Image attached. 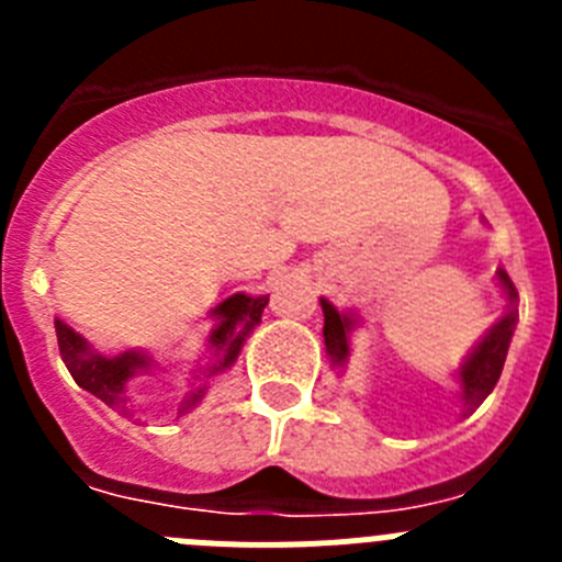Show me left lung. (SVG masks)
<instances>
[{"label": "left lung", "mask_w": 562, "mask_h": 562, "mask_svg": "<svg viewBox=\"0 0 562 562\" xmlns=\"http://www.w3.org/2000/svg\"><path fill=\"white\" fill-rule=\"evenodd\" d=\"M501 290L506 295V312L493 324V329L486 331L479 340L467 360L459 366V389H461V402H464V414L475 411L486 396L493 394L495 382H498L501 371H504L506 351H509V340L515 335V324H518V290L509 281L506 270L495 272ZM321 306H324V342L326 355H329L331 369L342 371L346 362H349V335L355 331L357 317L351 312H337L335 306L321 297Z\"/></svg>", "instance_id": "left-lung-1"}]
</instances>
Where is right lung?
<instances>
[{"label": "right lung", "mask_w": 562, "mask_h": 562, "mask_svg": "<svg viewBox=\"0 0 562 562\" xmlns=\"http://www.w3.org/2000/svg\"><path fill=\"white\" fill-rule=\"evenodd\" d=\"M267 301H270L267 295L236 292V295L222 301L211 312L216 317V326H213L211 337H207V360L193 369L191 389L182 396L177 414H191L202 402V396L207 394V389H211L213 376H220L222 371H227L236 362L238 351H241L245 340L250 337V331L261 324V312H265ZM56 335L58 351H61V360L69 369V374H72V380L83 391L106 402L109 408L117 411V414L134 416L128 382L137 374H143V371L154 369L151 357L143 355V351H123V355L114 357L101 355V351L89 346L87 337H81L72 326L64 324L61 317H56Z\"/></svg>", "instance_id": "1"}]
</instances>
